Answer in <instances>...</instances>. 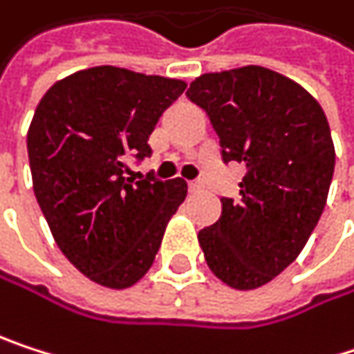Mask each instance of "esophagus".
I'll list each match as a JSON object with an SVG mask.
<instances>
[{
	"label": "esophagus",
	"instance_id": "obj_1",
	"mask_svg": "<svg viewBox=\"0 0 354 354\" xmlns=\"http://www.w3.org/2000/svg\"><path fill=\"white\" fill-rule=\"evenodd\" d=\"M205 187H203V183L201 180H193V183H189V193H201Z\"/></svg>",
	"mask_w": 354,
	"mask_h": 354
}]
</instances>
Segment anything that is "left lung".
Listing matches in <instances>:
<instances>
[{
    "mask_svg": "<svg viewBox=\"0 0 354 354\" xmlns=\"http://www.w3.org/2000/svg\"><path fill=\"white\" fill-rule=\"evenodd\" d=\"M222 147L224 163L245 165L239 199L199 232L209 270L228 286L253 290L303 251L326 207L334 142L319 103L295 80L247 66L203 74L187 91Z\"/></svg>",
    "mask_w": 354,
    "mask_h": 354,
    "instance_id": "1",
    "label": "left lung"
}]
</instances>
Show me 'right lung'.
I'll use <instances>...</instances> for the list:
<instances>
[{
    "label": "right lung",
    "instance_id": "add662e5",
    "mask_svg": "<svg viewBox=\"0 0 354 354\" xmlns=\"http://www.w3.org/2000/svg\"><path fill=\"white\" fill-rule=\"evenodd\" d=\"M183 80L113 66L55 82L28 128L37 203L66 259L93 282L128 288L151 268L187 183L128 178L151 157L149 136L183 95Z\"/></svg>",
    "mask_w": 354,
    "mask_h": 354
}]
</instances>
